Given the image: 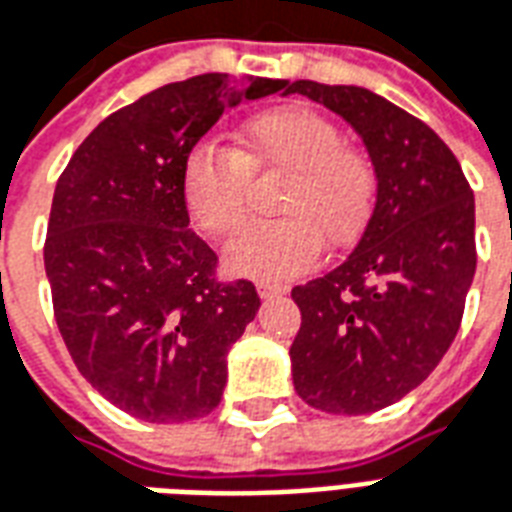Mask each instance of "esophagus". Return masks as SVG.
Returning a JSON list of instances; mask_svg holds the SVG:
<instances>
[{"label":"esophagus","mask_w":512,"mask_h":512,"mask_svg":"<svg viewBox=\"0 0 512 512\" xmlns=\"http://www.w3.org/2000/svg\"><path fill=\"white\" fill-rule=\"evenodd\" d=\"M257 293H260V298H276V295H285L287 293V285H274V282H260V285H257Z\"/></svg>","instance_id":"1"}]
</instances>
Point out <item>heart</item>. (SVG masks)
<instances>
[{"mask_svg":"<svg viewBox=\"0 0 512 512\" xmlns=\"http://www.w3.org/2000/svg\"><path fill=\"white\" fill-rule=\"evenodd\" d=\"M257 179L285 176L276 195L282 219L241 230L225 249L230 274L285 282L317 263L323 244L350 246L372 217L377 176L372 162L344 146L339 127L298 105L257 113L238 135V149L198 143L181 173L192 225L211 238L241 227Z\"/></svg>","mask_w":512,"mask_h":512,"instance_id":"1","label":"heart"}]
</instances>
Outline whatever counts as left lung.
<instances>
[{"instance_id":"8db88e82","label":"left lung","mask_w":512,"mask_h":512,"mask_svg":"<svg viewBox=\"0 0 512 512\" xmlns=\"http://www.w3.org/2000/svg\"><path fill=\"white\" fill-rule=\"evenodd\" d=\"M342 116L369 151L377 200L342 266L293 287L295 393L314 410L366 415L426 380L456 339L475 276V195L423 121L361 86L290 83Z\"/></svg>"}]
</instances>
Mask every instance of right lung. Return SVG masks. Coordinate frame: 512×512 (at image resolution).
I'll use <instances>...</instances> for the list:
<instances>
[{
  "label": "right lung",
  "mask_w": 512,
  "mask_h": 512,
  "mask_svg": "<svg viewBox=\"0 0 512 512\" xmlns=\"http://www.w3.org/2000/svg\"><path fill=\"white\" fill-rule=\"evenodd\" d=\"M285 86L222 73L168 83L97 124L56 184L45 238L56 325L78 372L132 418L187 423L222 399L227 352L260 298L246 279H214L181 173L227 108Z\"/></svg>",
  "instance_id": "obj_1"
}]
</instances>
